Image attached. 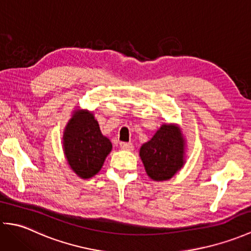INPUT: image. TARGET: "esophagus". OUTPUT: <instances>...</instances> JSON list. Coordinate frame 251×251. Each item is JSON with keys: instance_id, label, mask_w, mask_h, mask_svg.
<instances>
[{"instance_id": "esophagus-1", "label": "esophagus", "mask_w": 251, "mask_h": 251, "mask_svg": "<svg viewBox=\"0 0 251 251\" xmlns=\"http://www.w3.org/2000/svg\"><path fill=\"white\" fill-rule=\"evenodd\" d=\"M120 147L122 150H127V151L134 150V146H132L131 142H121Z\"/></svg>"}]
</instances>
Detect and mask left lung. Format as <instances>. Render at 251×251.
<instances>
[{
  "instance_id": "left-lung-1",
  "label": "left lung",
  "mask_w": 251,
  "mask_h": 251,
  "mask_svg": "<svg viewBox=\"0 0 251 251\" xmlns=\"http://www.w3.org/2000/svg\"><path fill=\"white\" fill-rule=\"evenodd\" d=\"M184 151L185 141L179 127L164 124L151 140L141 146L139 155L149 177L154 181H165L182 168Z\"/></svg>"
}]
</instances>
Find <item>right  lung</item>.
<instances>
[{
    "mask_svg": "<svg viewBox=\"0 0 251 251\" xmlns=\"http://www.w3.org/2000/svg\"><path fill=\"white\" fill-rule=\"evenodd\" d=\"M111 150L112 143L101 134L92 112L74 111L63 132V151L73 172L82 179L94 177Z\"/></svg>",
    "mask_w": 251,
    "mask_h": 251,
    "instance_id": "right-lung-1",
    "label": "right lung"
}]
</instances>
